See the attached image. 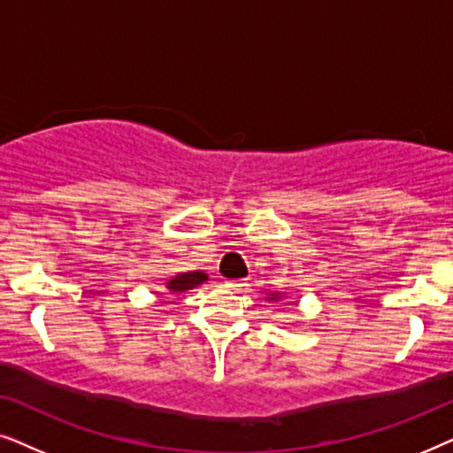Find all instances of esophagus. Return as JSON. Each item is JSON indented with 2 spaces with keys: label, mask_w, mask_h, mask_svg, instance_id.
<instances>
[{
  "label": "esophagus",
  "mask_w": 453,
  "mask_h": 453,
  "mask_svg": "<svg viewBox=\"0 0 453 453\" xmlns=\"http://www.w3.org/2000/svg\"><path fill=\"white\" fill-rule=\"evenodd\" d=\"M225 287H226L228 290H233V293H241V290H245L247 282L241 280V278H237V280H226Z\"/></svg>",
  "instance_id": "obj_1"
}]
</instances>
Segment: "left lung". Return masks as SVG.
Returning a JSON list of instances; mask_svg holds the SVG:
<instances>
[{"instance_id": "8db88e82", "label": "left lung", "mask_w": 453, "mask_h": 453, "mask_svg": "<svg viewBox=\"0 0 453 453\" xmlns=\"http://www.w3.org/2000/svg\"><path fill=\"white\" fill-rule=\"evenodd\" d=\"M270 299H276V296H270Z\"/></svg>"}]
</instances>
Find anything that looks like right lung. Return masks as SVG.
I'll return each mask as SVG.
<instances>
[{
    "mask_svg": "<svg viewBox=\"0 0 453 453\" xmlns=\"http://www.w3.org/2000/svg\"><path fill=\"white\" fill-rule=\"evenodd\" d=\"M203 280H208L203 272H185V274L171 278V280L166 282V288H169L171 293H183V290L194 288V287H197V284H202Z\"/></svg>",
    "mask_w": 453,
    "mask_h": 453,
    "instance_id": "1",
    "label": "right lung"
}]
</instances>
